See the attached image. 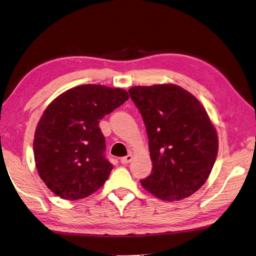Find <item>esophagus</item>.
Listing matches in <instances>:
<instances>
[{"label": "esophagus", "instance_id": "1", "mask_svg": "<svg viewBox=\"0 0 256 256\" xmlns=\"http://www.w3.org/2000/svg\"><path fill=\"white\" fill-rule=\"evenodd\" d=\"M132 159H133V155H132V154H130V155L121 158V162L123 164H130V162H132Z\"/></svg>", "mask_w": 256, "mask_h": 256}]
</instances>
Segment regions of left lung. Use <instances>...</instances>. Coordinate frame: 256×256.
Instances as JSON below:
<instances>
[{
	"label": "left lung",
	"mask_w": 256,
	"mask_h": 256,
	"mask_svg": "<svg viewBox=\"0 0 256 256\" xmlns=\"http://www.w3.org/2000/svg\"><path fill=\"white\" fill-rule=\"evenodd\" d=\"M128 92L146 126L152 162L142 188L164 200L188 198L208 179L217 158V130L208 114L174 84L134 86Z\"/></svg>",
	"instance_id": "1"
}]
</instances>
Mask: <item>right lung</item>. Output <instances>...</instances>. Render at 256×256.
<instances>
[{
	"mask_svg": "<svg viewBox=\"0 0 256 256\" xmlns=\"http://www.w3.org/2000/svg\"><path fill=\"white\" fill-rule=\"evenodd\" d=\"M128 97L122 88L86 84L46 106L34 130V157L41 180L56 195L76 200L104 186L114 166L104 155L99 120Z\"/></svg>",
	"mask_w": 256,
	"mask_h": 256,
	"instance_id": "1",
	"label": "right lung"
}]
</instances>
